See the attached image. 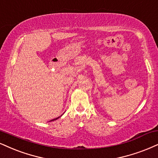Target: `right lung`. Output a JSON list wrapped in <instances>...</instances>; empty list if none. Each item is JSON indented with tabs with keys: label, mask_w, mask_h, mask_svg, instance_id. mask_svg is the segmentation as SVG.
Wrapping results in <instances>:
<instances>
[{
	"label": "right lung",
	"mask_w": 158,
	"mask_h": 158,
	"mask_svg": "<svg viewBox=\"0 0 158 158\" xmlns=\"http://www.w3.org/2000/svg\"><path fill=\"white\" fill-rule=\"evenodd\" d=\"M53 120H56V118H54V119H52V120H51V121H53Z\"/></svg>",
	"instance_id": "1"
}]
</instances>
